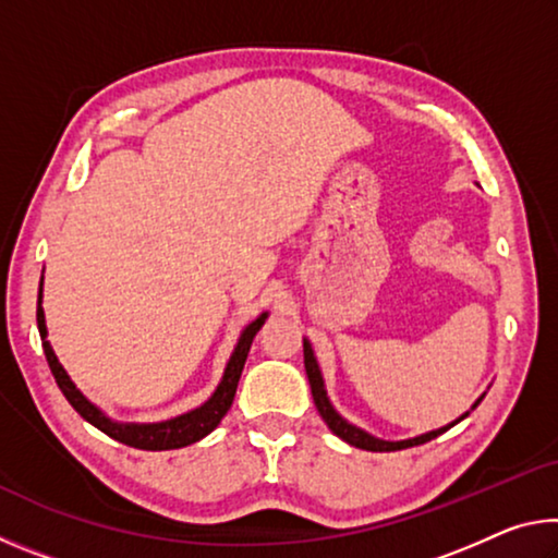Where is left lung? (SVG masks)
<instances>
[{"label":"left lung","mask_w":558,"mask_h":558,"mask_svg":"<svg viewBox=\"0 0 558 558\" xmlns=\"http://www.w3.org/2000/svg\"><path fill=\"white\" fill-rule=\"evenodd\" d=\"M302 347H305V372H307V379H310V389H313V399H315V405L319 415H323L325 423L329 426V430L335 433V436H339L342 440H347L349 446L354 448H362V450H372V452H391V450H403V448H413V446H421V442H428L433 438H438L440 433H446L450 426H456L458 421L468 418L465 415H460V418L456 423H450L448 428H438L433 433H426V436H418V438H411V440H399V442H391V440H379L369 436V433L359 430L356 426H352V423H347L342 415H339L332 403H329L327 399V391H325V384H323V374H319V366L315 362V354H313V347H310V342H302ZM483 401V399H480ZM477 401V403H480ZM477 403L472 405V409H477Z\"/></svg>","instance_id":"1"}]
</instances>
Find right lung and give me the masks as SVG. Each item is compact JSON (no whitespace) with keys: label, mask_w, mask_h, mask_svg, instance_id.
Listing matches in <instances>:
<instances>
[{"label":"right lung","mask_w":558,"mask_h":558,"mask_svg":"<svg viewBox=\"0 0 558 558\" xmlns=\"http://www.w3.org/2000/svg\"><path fill=\"white\" fill-rule=\"evenodd\" d=\"M268 315H260L256 323H251L243 329V335L235 344V352L229 359V366H226V374L219 384V389L214 391V396L206 401L202 409L189 411L184 415H177L172 421L165 423H147V426H135V423H116L102 415L96 405H93L86 396H83L78 389H75L73 381L69 379V374L63 372V366L56 359L51 344L46 342V319H44V307H41V290H39V307H36V323H39V332H41V342H44V354L46 362L51 366V374L59 389L63 391L65 401H69L75 411L81 413V418H86L90 426H96L98 430L106 433L112 440L125 442L130 448L137 450H174V448H184L192 446V442L202 440L204 436L219 426L226 411L231 409L233 396H235V386H239L245 356H248V349L253 337H256L258 329L266 323Z\"/></svg>","instance_id":"obj_1"}]
</instances>
